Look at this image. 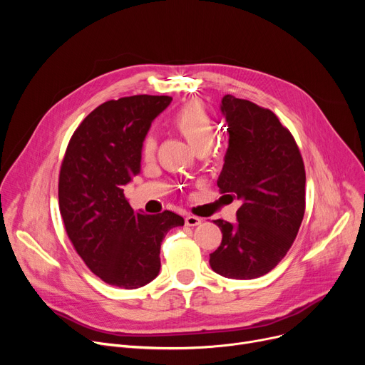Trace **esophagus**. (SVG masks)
Masks as SVG:
<instances>
[{"label":"esophagus","instance_id":"34e87169","mask_svg":"<svg viewBox=\"0 0 365 365\" xmlns=\"http://www.w3.org/2000/svg\"><path fill=\"white\" fill-rule=\"evenodd\" d=\"M185 223H186L187 226H198V225L201 223V219L197 217V216H192V215H187V216L185 217Z\"/></svg>","mask_w":365,"mask_h":365}]
</instances>
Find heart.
Here are the masks:
<instances>
[{
	"label": "heart",
	"mask_w": 365,
	"mask_h": 365,
	"mask_svg": "<svg viewBox=\"0 0 365 365\" xmlns=\"http://www.w3.org/2000/svg\"><path fill=\"white\" fill-rule=\"evenodd\" d=\"M173 125L195 150H208L212 148L216 133L215 121L201 102L192 101L182 106L175 115V118H173ZM155 149L157 140L152 134H149L145 138L142 146L143 158L150 160L155 153Z\"/></svg>",
	"instance_id": "b5f03b06"
}]
</instances>
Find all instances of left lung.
Listing matches in <instances>:
<instances>
[{"label":"left lung","mask_w":365,"mask_h":365,"mask_svg":"<svg viewBox=\"0 0 365 365\" xmlns=\"http://www.w3.org/2000/svg\"><path fill=\"white\" fill-rule=\"evenodd\" d=\"M220 110L229 145L217 186L241 207L235 223L215 220L223 237L210 266L225 278L255 279L274 269L299 232L304 165L292 133L272 110L231 94L223 96Z\"/></svg>","instance_id":"8db88e82"}]
</instances>
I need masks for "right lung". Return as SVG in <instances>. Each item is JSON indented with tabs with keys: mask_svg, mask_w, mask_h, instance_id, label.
Instances as JSON below:
<instances>
[{
	"mask_svg": "<svg viewBox=\"0 0 365 365\" xmlns=\"http://www.w3.org/2000/svg\"><path fill=\"white\" fill-rule=\"evenodd\" d=\"M170 96H130L90 112L69 140L59 176L66 234L90 271L133 290L160 274V248L182 216L134 212L124 186L140 173L142 146Z\"/></svg>",
	"mask_w": 365,
	"mask_h": 365,
	"instance_id": "obj_1",
	"label": "right lung"
}]
</instances>
